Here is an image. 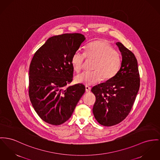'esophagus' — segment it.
Masks as SVG:
<instances>
[{
    "mask_svg": "<svg viewBox=\"0 0 160 160\" xmlns=\"http://www.w3.org/2000/svg\"><path fill=\"white\" fill-rule=\"evenodd\" d=\"M90 90H91V88H90V87H88V86H85V92H86L87 93L90 92Z\"/></svg>",
    "mask_w": 160,
    "mask_h": 160,
    "instance_id": "obj_1",
    "label": "esophagus"
}]
</instances>
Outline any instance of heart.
I'll return each instance as SVG.
<instances>
[{
	"label": "heart",
	"instance_id": "obj_1",
	"mask_svg": "<svg viewBox=\"0 0 160 160\" xmlns=\"http://www.w3.org/2000/svg\"><path fill=\"white\" fill-rule=\"evenodd\" d=\"M86 58L94 61L92 72H84L76 75V83L92 85L103 80L108 81L117 75L121 65L120 54L110 44L103 40H97L88 43L85 48V53L76 52L73 54L71 63L75 72H79L83 67Z\"/></svg>",
	"mask_w": 160,
	"mask_h": 160
}]
</instances>
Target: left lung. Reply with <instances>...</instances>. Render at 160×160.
Instances as JSON below:
<instances>
[{
    "label": "left lung",
    "instance_id": "left-lung-1",
    "mask_svg": "<svg viewBox=\"0 0 160 160\" xmlns=\"http://www.w3.org/2000/svg\"><path fill=\"white\" fill-rule=\"evenodd\" d=\"M122 54L119 72L112 79L92 88L96 101L93 113L96 121L104 126L122 121L130 113L140 85L137 60L121 42L116 43Z\"/></svg>",
    "mask_w": 160,
    "mask_h": 160
}]
</instances>
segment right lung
Here are the masks:
<instances>
[{
    "label": "right lung",
    "instance_id": "add662e5",
    "mask_svg": "<svg viewBox=\"0 0 160 160\" xmlns=\"http://www.w3.org/2000/svg\"><path fill=\"white\" fill-rule=\"evenodd\" d=\"M80 33H66L50 38L34 53L29 69V96L43 121L61 125L71 117L84 93L81 84L72 81L73 54L85 41Z\"/></svg>",
    "mask_w": 160,
    "mask_h": 160
}]
</instances>
